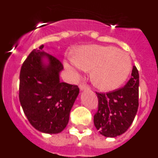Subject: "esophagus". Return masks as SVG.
Segmentation results:
<instances>
[{
  "label": "esophagus",
  "instance_id": "1",
  "mask_svg": "<svg viewBox=\"0 0 158 158\" xmlns=\"http://www.w3.org/2000/svg\"><path fill=\"white\" fill-rule=\"evenodd\" d=\"M79 89H80V90L83 91V90H88V89H89V86L86 85H84V84H80V85H79Z\"/></svg>",
  "mask_w": 158,
  "mask_h": 158
}]
</instances>
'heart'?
Segmentation results:
<instances>
[{
  "label": "heart",
  "instance_id": "b5f03b06",
  "mask_svg": "<svg viewBox=\"0 0 158 158\" xmlns=\"http://www.w3.org/2000/svg\"><path fill=\"white\" fill-rule=\"evenodd\" d=\"M64 65L75 77L85 69H91L93 85L103 91H111L127 80L131 69V59L127 53L114 47L89 45L77 49L73 58L65 61Z\"/></svg>",
  "mask_w": 158,
  "mask_h": 158
}]
</instances>
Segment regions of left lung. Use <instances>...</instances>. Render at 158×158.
<instances>
[{
  "label": "left lung",
  "mask_w": 158,
  "mask_h": 158,
  "mask_svg": "<svg viewBox=\"0 0 158 158\" xmlns=\"http://www.w3.org/2000/svg\"><path fill=\"white\" fill-rule=\"evenodd\" d=\"M139 71L134 66L131 78L124 87L107 93H96L98 111L94 125L102 135L115 138L131 127L139 107Z\"/></svg>",
  "instance_id": "left-lung-1"
}]
</instances>
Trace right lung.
Wrapping results in <instances>:
<instances>
[{"label":"right lung","instance_id":"obj_1","mask_svg":"<svg viewBox=\"0 0 158 158\" xmlns=\"http://www.w3.org/2000/svg\"><path fill=\"white\" fill-rule=\"evenodd\" d=\"M43 47L34 49L22 65L19 102L33 127L43 133L58 134L68 124L79 88L60 81L63 65Z\"/></svg>","mask_w":158,"mask_h":158}]
</instances>
